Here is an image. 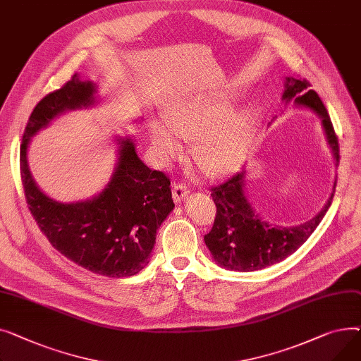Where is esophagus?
Segmentation results:
<instances>
[{"label": "esophagus", "instance_id": "34e87169", "mask_svg": "<svg viewBox=\"0 0 361 361\" xmlns=\"http://www.w3.org/2000/svg\"><path fill=\"white\" fill-rule=\"evenodd\" d=\"M188 195H189V189H188L185 185L176 183V185L173 186V189H172V197H173V201H175L176 204L182 202Z\"/></svg>", "mask_w": 361, "mask_h": 361}]
</instances>
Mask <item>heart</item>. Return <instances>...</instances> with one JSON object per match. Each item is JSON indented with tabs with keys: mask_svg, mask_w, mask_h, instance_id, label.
I'll use <instances>...</instances> for the list:
<instances>
[{
	"mask_svg": "<svg viewBox=\"0 0 361 361\" xmlns=\"http://www.w3.org/2000/svg\"><path fill=\"white\" fill-rule=\"evenodd\" d=\"M224 94H197L166 111V122L150 121V142L161 161L183 152L182 138L194 140L192 156L209 176H224L242 164L259 128L253 106L231 108Z\"/></svg>",
	"mask_w": 361,
	"mask_h": 361,
	"instance_id": "b5f03b06",
	"label": "heart"
}]
</instances>
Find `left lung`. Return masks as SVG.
<instances>
[{"label":"left lung","mask_w":361,"mask_h":361,"mask_svg":"<svg viewBox=\"0 0 361 361\" xmlns=\"http://www.w3.org/2000/svg\"><path fill=\"white\" fill-rule=\"evenodd\" d=\"M309 87L310 84L306 80L286 77L281 99L286 104L293 100L298 106L310 109L319 116L335 166H338L340 145L331 118L321 97ZM245 178L246 171L243 169L224 183L211 189L213 192L211 197L217 207V216L213 228L204 236L211 257L220 267L240 272L267 268L286 259L298 250L326 214L336 185L335 179L326 204L314 217L302 224L286 227L274 224L259 216L246 197Z\"/></svg>","instance_id":"left-lung-1"}]
</instances>
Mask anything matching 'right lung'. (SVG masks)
Wrapping results in <instances>:
<instances>
[{"instance_id":"obj_1","label":"right lung","mask_w":361,"mask_h":361,"mask_svg":"<svg viewBox=\"0 0 361 361\" xmlns=\"http://www.w3.org/2000/svg\"><path fill=\"white\" fill-rule=\"evenodd\" d=\"M96 93L93 81L74 74L35 106L20 145L21 182L40 231L63 257L106 277H131L148 264L157 228L175 208L171 180L142 163L134 138L116 137L118 160L111 180L86 201L61 202L48 197L27 163L32 137L63 112L90 108L97 103Z\"/></svg>"}]
</instances>
